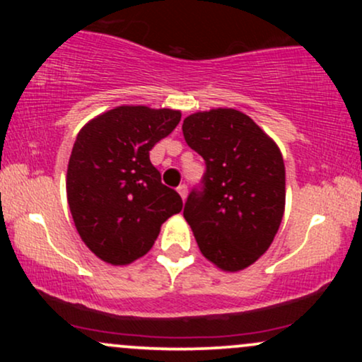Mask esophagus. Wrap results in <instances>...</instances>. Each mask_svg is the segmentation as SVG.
<instances>
[{
  "label": "esophagus",
  "mask_w": 362,
  "mask_h": 362,
  "mask_svg": "<svg viewBox=\"0 0 362 362\" xmlns=\"http://www.w3.org/2000/svg\"><path fill=\"white\" fill-rule=\"evenodd\" d=\"M177 192L180 194V197L184 199V201H185V197H187V185H185V184L178 185V187H177Z\"/></svg>",
  "instance_id": "1"
}]
</instances>
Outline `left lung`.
<instances>
[{
  "mask_svg": "<svg viewBox=\"0 0 362 362\" xmlns=\"http://www.w3.org/2000/svg\"><path fill=\"white\" fill-rule=\"evenodd\" d=\"M182 131L206 163L201 187L185 201V221L207 260L223 271H242L267 252L282 221L286 170L279 148L235 109L195 112Z\"/></svg>",
  "mask_w": 362,
  "mask_h": 362,
  "instance_id": "1",
  "label": "left lung"
}]
</instances>
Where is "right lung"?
Segmentation results:
<instances>
[{
    "label": "right lung",
    "instance_id": "right-lung-1",
    "mask_svg": "<svg viewBox=\"0 0 362 362\" xmlns=\"http://www.w3.org/2000/svg\"><path fill=\"white\" fill-rule=\"evenodd\" d=\"M172 109L122 105L91 119L69 156L66 192L86 247L112 265L146 255L182 197L161 184L149 151L180 122Z\"/></svg>",
    "mask_w": 362,
    "mask_h": 362
}]
</instances>
